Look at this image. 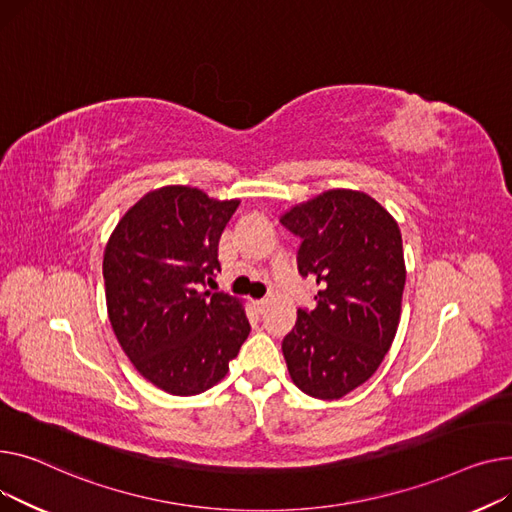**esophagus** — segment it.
<instances>
[{"label":"esophagus","instance_id":"esophagus-1","mask_svg":"<svg viewBox=\"0 0 512 512\" xmlns=\"http://www.w3.org/2000/svg\"><path fill=\"white\" fill-rule=\"evenodd\" d=\"M266 308H268V299H266V297H264V299H258V302H256V310H258L260 314H264Z\"/></svg>","mask_w":512,"mask_h":512}]
</instances>
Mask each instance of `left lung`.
I'll list each match as a JSON object with an SVG mask.
<instances>
[{
  "label": "left lung",
  "mask_w": 512,
  "mask_h": 512,
  "mask_svg": "<svg viewBox=\"0 0 512 512\" xmlns=\"http://www.w3.org/2000/svg\"><path fill=\"white\" fill-rule=\"evenodd\" d=\"M281 225L302 239L297 270L318 285L283 339L289 376L314 399L364 384L393 345L405 289L397 221L368 194L328 190L293 206Z\"/></svg>",
  "instance_id": "left-lung-1"
}]
</instances>
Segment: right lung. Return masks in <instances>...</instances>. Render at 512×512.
Instances as JSON below:
<instances>
[{"label":"right lung","mask_w":512,"mask_h":512,"mask_svg":"<svg viewBox=\"0 0 512 512\" xmlns=\"http://www.w3.org/2000/svg\"><path fill=\"white\" fill-rule=\"evenodd\" d=\"M237 206L167 186L140 198L107 242L113 333L134 368L165 393L190 397L215 386L250 335L235 297L202 291L221 270L219 239Z\"/></svg>","instance_id":"1"}]
</instances>
